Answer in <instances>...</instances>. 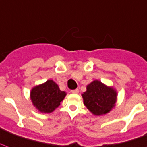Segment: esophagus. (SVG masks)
I'll list each match as a JSON object with an SVG mask.
<instances>
[{"label":"esophagus","mask_w":147,"mask_h":147,"mask_svg":"<svg viewBox=\"0 0 147 147\" xmlns=\"http://www.w3.org/2000/svg\"><path fill=\"white\" fill-rule=\"evenodd\" d=\"M71 93H74V94L78 93V88H76V89H74V90H71Z\"/></svg>","instance_id":"obj_1"}]
</instances>
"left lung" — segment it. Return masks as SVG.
<instances>
[{
  "label": "left lung",
  "mask_w": 147,
  "mask_h": 147,
  "mask_svg": "<svg viewBox=\"0 0 147 147\" xmlns=\"http://www.w3.org/2000/svg\"><path fill=\"white\" fill-rule=\"evenodd\" d=\"M82 96L86 108L94 115L102 116L109 113L115 106L117 92L113 87L95 80L88 84Z\"/></svg>",
  "instance_id": "8db88e82"
}]
</instances>
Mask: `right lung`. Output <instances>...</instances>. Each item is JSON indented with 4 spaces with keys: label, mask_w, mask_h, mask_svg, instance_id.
<instances>
[{
    "label": "right lung",
    "mask_w": 147,
    "mask_h": 147,
    "mask_svg": "<svg viewBox=\"0 0 147 147\" xmlns=\"http://www.w3.org/2000/svg\"><path fill=\"white\" fill-rule=\"evenodd\" d=\"M66 92L61 91L53 80L34 86L31 91V99L34 106L41 113H49L60 106Z\"/></svg>",
    "instance_id": "right-lung-1"
}]
</instances>
